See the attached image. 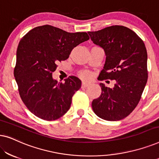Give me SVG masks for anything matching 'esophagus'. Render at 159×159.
Segmentation results:
<instances>
[{
	"mask_svg": "<svg viewBox=\"0 0 159 159\" xmlns=\"http://www.w3.org/2000/svg\"><path fill=\"white\" fill-rule=\"evenodd\" d=\"M90 83H88V82H82V88H85L86 87H88Z\"/></svg>",
	"mask_w": 159,
	"mask_h": 159,
	"instance_id": "obj_1",
	"label": "esophagus"
}]
</instances>
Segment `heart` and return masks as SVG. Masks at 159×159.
Returning a JSON list of instances; mask_svg holds the SVG:
<instances>
[{"instance_id": "1", "label": "heart", "mask_w": 159, "mask_h": 159, "mask_svg": "<svg viewBox=\"0 0 159 159\" xmlns=\"http://www.w3.org/2000/svg\"><path fill=\"white\" fill-rule=\"evenodd\" d=\"M80 76L84 80H89L92 77V75L89 71H82L80 73Z\"/></svg>"}]
</instances>
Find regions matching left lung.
Returning <instances> with one entry per match:
<instances>
[{"mask_svg": "<svg viewBox=\"0 0 159 159\" xmlns=\"http://www.w3.org/2000/svg\"><path fill=\"white\" fill-rule=\"evenodd\" d=\"M88 33L106 56L98 80H116L113 88L100 84L102 93L93 101V110L105 120H121L138 106L147 83L146 48L135 32L124 26H111Z\"/></svg>", "mask_w": 159, "mask_h": 159, "instance_id": "8db88e82", "label": "left lung"}]
</instances>
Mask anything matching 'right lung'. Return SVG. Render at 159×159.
<instances>
[{"label":"right lung","mask_w":159,"mask_h":159,"mask_svg":"<svg viewBox=\"0 0 159 159\" xmlns=\"http://www.w3.org/2000/svg\"><path fill=\"white\" fill-rule=\"evenodd\" d=\"M89 39L87 32L70 33L48 25L33 28L21 39L14 75L23 103L36 116L53 121L68 111L81 80L70 76L58 82L52 74L58 61Z\"/></svg>","instance_id":"add662e5"}]
</instances>
